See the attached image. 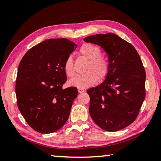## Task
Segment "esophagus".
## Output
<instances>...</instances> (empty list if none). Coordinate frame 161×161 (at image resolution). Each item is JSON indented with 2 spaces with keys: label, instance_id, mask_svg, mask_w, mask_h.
<instances>
[{
  "label": "esophagus",
  "instance_id": "esophagus-1",
  "mask_svg": "<svg viewBox=\"0 0 161 161\" xmlns=\"http://www.w3.org/2000/svg\"><path fill=\"white\" fill-rule=\"evenodd\" d=\"M78 92L80 93H83V92H84V89H81V88H78Z\"/></svg>",
  "mask_w": 161,
  "mask_h": 161
}]
</instances>
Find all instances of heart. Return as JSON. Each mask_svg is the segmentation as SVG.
<instances>
[{"instance_id": "obj_1", "label": "heart", "mask_w": 161, "mask_h": 161, "mask_svg": "<svg viewBox=\"0 0 161 161\" xmlns=\"http://www.w3.org/2000/svg\"><path fill=\"white\" fill-rule=\"evenodd\" d=\"M79 53L88 60L85 71L86 73L80 75L70 80V86L78 88H86L93 85L98 80H103L109 70V64L106 58L102 57L100 47L91 43H84L81 46ZM64 70L68 77L75 75L73 57L68 56L64 64Z\"/></svg>"}]
</instances>
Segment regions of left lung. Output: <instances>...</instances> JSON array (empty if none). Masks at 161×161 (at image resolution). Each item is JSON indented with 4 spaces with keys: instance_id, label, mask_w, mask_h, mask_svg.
<instances>
[{
    "instance_id": "obj_1",
    "label": "left lung",
    "mask_w": 161,
    "mask_h": 161,
    "mask_svg": "<svg viewBox=\"0 0 161 161\" xmlns=\"http://www.w3.org/2000/svg\"><path fill=\"white\" fill-rule=\"evenodd\" d=\"M84 41L102 47L109 64L103 82L87 90L91 117L105 131H119L135 121L145 100L146 74L141 59L131 43L114 33Z\"/></svg>"
}]
</instances>
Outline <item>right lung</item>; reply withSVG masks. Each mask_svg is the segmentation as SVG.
<instances>
[{
	"instance_id": "obj_1",
	"label": "right lung",
	"mask_w": 161,
	"mask_h": 161,
	"mask_svg": "<svg viewBox=\"0 0 161 161\" xmlns=\"http://www.w3.org/2000/svg\"><path fill=\"white\" fill-rule=\"evenodd\" d=\"M76 47L67 39H47L30 49L19 64L15 88L18 108L41 133L58 131L69 117L78 91L75 87L62 88L67 80L64 64Z\"/></svg>"
}]
</instances>
